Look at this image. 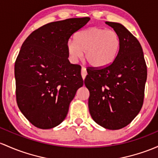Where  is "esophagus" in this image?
<instances>
[{
	"instance_id": "obj_1",
	"label": "esophagus",
	"mask_w": 158,
	"mask_h": 158,
	"mask_svg": "<svg viewBox=\"0 0 158 158\" xmlns=\"http://www.w3.org/2000/svg\"><path fill=\"white\" fill-rule=\"evenodd\" d=\"M86 75H87V70H86V69L84 67H82V76L83 79H85Z\"/></svg>"
}]
</instances>
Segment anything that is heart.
I'll list each match as a JSON object with an SVG mask.
<instances>
[{"mask_svg":"<svg viewBox=\"0 0 158 158\" xmlns=\"http://www.w3.org/2000/svg\"><path fill=\"white\" fill-rule=\"evenodd\" d=\"M120 46L121 39L116 31L91 27L76 33L74 41L67 43V50L71 61H77L84 52V58L88 64L100 69L112 64Z\"/></svg>","mask_w":158,"mask_h":158,"instance_id":"heart-1","label":"heart"}]
</instances>
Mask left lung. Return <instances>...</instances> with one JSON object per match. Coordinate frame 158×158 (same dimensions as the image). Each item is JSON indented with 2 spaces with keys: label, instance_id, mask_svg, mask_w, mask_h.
<instances>
[{
  "label": "left lung",
  "instance_id": "8db88e82",
  "mask_svg": "<svg viewBox=\"0 0 158 158\" xmlns=\"http://www.w3.org/2000/svg\"><path fill=\"white\" fill-rule=\"evenodd\" d=\"M106 24L120 37V49L110 66L87 70L85 85L90 92L88 108L93 120L106 129L119 130L141 110L147 67L138 40L120 23Z\"/></svg>",
  "mask_w": 158,
  "mask_h": 158
}]
</instances>
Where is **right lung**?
<instances>
[{
	"instance_id": "1",
	"label": "right lung",
	"mask_w": 158,
	"mask_h": 158,
	"mask_svg": "<svg viewBox=\"0 0 158 158\" xmlns=\"http://www.w3.org/2000/svg\"><path fill=\"white\" fill-rule=\"evenodd\" d=\"M89 20L73 18L46 24L22 44L15 63L16 101L35 127L51 129L60 124L83 85L81 67L69 61L67 45Z\"/></svg>"
}]
</instances>
